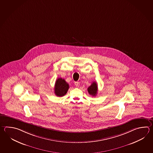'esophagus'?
I'll return each instance as SVG.
<instances>
[{
  "label": "esophagus",
  "mask_w": 153,
  "mask_h": 153,
  "mask_svg": "<svg viewBox=\"0 0 153 153\" xmlns=\"http://www.w3.org/2000/svg\"><path fill=\"white\" fill-rule=\"evenodd\" d=\"M75 85L76 87H78L79 86V82H75Z\"/></svg>",
  "instance_id": "1"
}]
</instances>
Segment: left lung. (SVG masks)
<instances>
[{"label":"left lung","mask_w":153,"mask_h":153,"mask_svg":"<svg viewBox=\"0 0 153 153\" xmlns=\"http://www.w3.org/2000/svg\"><path fill=\"white\" fill-rule=\"evenodd\" d=\"M87 90L90 95L93 97H95L97 95V82H93L91 85L88 88Z\"/></svg>","instance_id":"left-lung-1"}]
</instances>
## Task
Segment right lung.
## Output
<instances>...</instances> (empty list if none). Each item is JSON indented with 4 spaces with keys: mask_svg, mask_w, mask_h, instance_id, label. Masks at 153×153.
<instances>
[{
    "mask_svg": "<svg viewBox=\"0 0 153 153\" xmlns=\"http://www.w3.org/2000/svg\"><path fill=\"white\" fill-rule=\"evenodd\" d=\"M69 88V84L64 79L58 78L54 85V93L57 97H63L67 93Z\"/></svg>",
    "mask_w": 153,
    "mask_h": 153,
    "instance_id": "1",
    "label": "right lung"
}]
</instances>
